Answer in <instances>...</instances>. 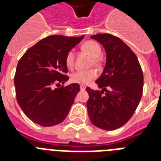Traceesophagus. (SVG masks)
<instances>
[{
  "label": "esophagus",
  "instance_id": "obj_1",
  "mask_svg": "<svg viewBox=\"0 0 161 161\" xmlns=\"http://www.w3.org/2000/svg\"><path fill=\"white\" fill-rule=\"evenodd\" d=\"M80 89L82 91H84L86 89V87L85 86H80Z\"/></svg>",
  "mask_w": 161,
  "mask_h": 161
}]
</instances>
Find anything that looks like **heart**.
<instances>
[{"label":"heart","instance_id":"1","mask_svg":"<svg viewBox=\"0 0 161 161\" xmlns=\"http://www.w3.org/2000/svg\"><path fill=\"white\" fill-rule=\"evenodd\" d=\"M82 49L93 58V65L99 66L100 62L98 58L101 55V47L98 42L94 41H87L83 44ZM65 64L68 69H72L74 66V53L69 51L66 55ZM97 77V73L94 70L77 71L70 77L71 81L80 85H87Z\"/></svg>","mask_w":161,"mask_h":161}]
</instances>
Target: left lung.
Returning a JSON list of instances; mask_svg holds the SVG:
<instances>
[{
    "instance_id": "1",
    "label": "left lung",
    "mask_w": 161,
    "mask_h": 161,
    "mask_svg": "<svg viewBox=\"0 0 161 161\" xmlns=\"http://www.w3.org/2000/svg\"><path fill=\"white\" fill-rule=\"evenodd\" d=\"M91 38L104 47L106 63L95 82L102 90L86 88L89 95L88 117L96 127L116 130L130 119L140 103L144 85L142 69L134 52L119 37L105 33Z\"/></svg>"
}]
</instances>
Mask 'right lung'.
<instances>
[{"instance_id": "add662e5", "label": "right lung", "mask_w": 161, "mask_h": 161, "mask_svg": "<svg viewBox=\"0 0 161 161\" xmlns=\"http://www.w3.org/2000/svg\"><path fill=\"white\" fill-rule=\"evenodd\" d=\"M83 36L53 35L42 39L21 57L14 83L16 100L27 117L37 125L49 127L65 119L80 91L78 83L53 88L69 79L66 55Z\"/></svg>"}]
</instances>
